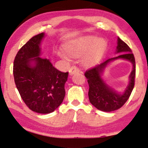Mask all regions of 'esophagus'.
<instances>
[{"instance_id":"obj_1","label":"esophagus","mask_w":148,"mask_h":148,"mask_svg":"<svg viewBox=\"0 0 148 148\" xmlns=\"http://www.w3.org/2000/svg\"><path fill=\"white\" fill-rule=\"evenodd\" d=\"M78 72H79V69L77 66H72L69 70L70 75H73L74 74H76V73Z\"/></svg>"}]
</instances>
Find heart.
Listing matches in <instances>:
<instances>
[{
  "instance_id": "heart-1",
  "label": "heart",
  "mask_w": 148,
  "mask_h": 148,
  "mask_svg": "<svg viewBox=\"0 0 148 148\" xmlns=\"http://www.w3.org/2000/svg\"><path fill=\"white\" fill-rule=\"evenodd\" d=\"M106 46V42L103 39L89 36L84 37L79 41L66 46V52L71 57H77L88 51L84 59V64L91 66L96 64L101 58ZM58 54L64 60H68L67 55L62 51H59Z\"/></svg>"
}]
</instances>
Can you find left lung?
<instances>
[{
	"label": "left lung",
	"instance_id": "obj_1",
	"mask_svg": "<svg viewBox=\"0 0 148 148\" xmlns=\"http://www.w3.org/2000/svg\"><path fill=\"white\" fill-rule=\"evenodd\" d=\"M116 52L121 55L113 58L108 59L100 64L86 70L84 76L87 79L89 90L88 99L90 103L97 109L105 112H111L119 109L123 106L130 97L134 88L135 77H136V60L132 50L125 42L118 38V45ZM117 58H124L130 61L133 64L134 68L129 77L130 82L129 86L123 94H118L110 88L102 80L100 74L110 61Z\"/></svg>",
	"mask_w": 148,
	"mask_h": 148
}]
</instances>
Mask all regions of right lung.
Instances as JSON below:
<instances>
[{"instance_id": "1", "label": "right lung", "mask_w": 148, "mask_h": 148, "mask_svg": "<svg viewBox=\"0 0 148 148\" xmlns=\"http://www.w3.org/2000/svg\"><path fill=\"white\" fill-rule=\"evenodd\" d=\"M43 32L32 37L20 49L13 63L15 85L25 103L39 113L53 112L65 96L68 72H62L40 55ZM34 62V65L32 63Z\"/></svg>"}]
</instances>
